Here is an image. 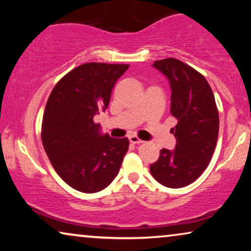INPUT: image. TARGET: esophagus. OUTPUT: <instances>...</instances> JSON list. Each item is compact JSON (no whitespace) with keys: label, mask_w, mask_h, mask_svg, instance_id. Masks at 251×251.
<instances>
[{"label":"esophagus","mask_w":251,"mask_h":251,"mask_svg":"<svg viewBox=\"0 0 251 251\" xmlns=\"http://www.w3.org/2000/svg\"><path fill=\"white\" fill-rule=\"evenodd\" d=\"M129 140H130V143H132V144H142V143H144V140L139 139V137L136 136V135H130Z\"/></svg>","instance_id":"esophagus-1"}]
</instances>
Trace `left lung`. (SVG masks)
<instances>
[{"label":"left lung","mask_w":251,"mask_h":251,"mask_svg":"<svg viewBox=\"0 0 251 251\" xmlns=\"http://www.w3.org/2000/svg\"><path fill=\"white\" fill-rule=\"evenodd\" d=\"M153 66L170 82V113L177 120L171 132L177 144L174 151L161 150L150 170L163 186L184 187L201 176L214 154L219 131L217 105L208 81L193 67L176 58L155 60Z\"/></svg>","instance_id":"1"}]
</instances>
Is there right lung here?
Listing matches in <instances>:
<instances>
[{
	"label": "right lung",
	"mask_w": 251,
	"mask_h": 251,
	"mask_svg": "<svg viewBox=\"0 0 251 251\" xmlns=\"http://www.w3.org/2000/svg\"><path fill=\"white\" fill-rule=\"evenodd\" d=\"M128 64L87 63L60 78L48 99L41 138L53 169L83 193L104 190L119 174L129 139L99 132L94 116L105 111Z\"/></svg>",
	"instance_id": "1"
}]
</instances>
